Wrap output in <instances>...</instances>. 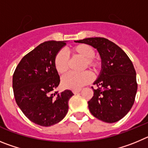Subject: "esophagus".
<instances>
[{
	"label": "esophagus",
	"mask_w": 148,
	"mask_h": 148,
	"mask_svg": "<svg viewBox=\"0 0 148 148\" xmlns=\"http://www.w3.org/2000/svg\"><path fill=\"white\" fill-rule=\"evenodd\" d=\"M81 90H81V89H78V90H73V92L75 95V94H78V92H80Z\"/></svg>",
	"instance_id": "1"
}]
</instances>
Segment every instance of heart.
<instances>
[{"label":"heart","instance_id":"obj_1","mask_svg":"<svg viewBox=\"0 0 148 148\" xmlns=\"http://www.w3.org/2000/svg\"><path fill=\"white\" fill-rule=\"evenodd\" d=\"M71 52L75 56L84 60V66L96 72L101 66L100 61L95 59V51L88 44H81L76 45L71 49ZM68 58L63 51H59L54 58V66L56 72L60 74H64L68 70ZM92 80V75L89 71L81 73H70L62 78L61 84L64 88L70 90H78L86 85Z\"/></svg>","mask_w":148,"mask_h":148}]
</instances>
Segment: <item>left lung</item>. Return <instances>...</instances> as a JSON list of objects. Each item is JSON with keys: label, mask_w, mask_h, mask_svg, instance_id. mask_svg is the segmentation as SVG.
I'll list each match as a JSON object with an SVG mask.
<instances>
[{"label": "left lung", "mask_w": 148, "mask_h": 148, "mask_svg": "<svg viewBox=\"0 0 148 148\" xmlns=\"http://www.w3.org/2000/svg\"><path fill=\"white\" fill-rule=\"evenodd\" d=\"M92 46L101 59V70L93 83V96L88 101L90 113L104 122L119 121L130 111L137 92L136 73L127 55L104 38H87L75 41Z\"/></svg>", "instance_id": "left-lung-1"}]
</instances>
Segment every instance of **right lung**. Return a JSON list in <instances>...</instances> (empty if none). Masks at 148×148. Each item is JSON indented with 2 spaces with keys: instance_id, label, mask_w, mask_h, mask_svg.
I'll return each instance as SVG.
<instances>
[{
  "instance_id": "right-lung-1",
  "label": "right lung",
  "mask_w": 148,
  "mask_h": 148,
  "mask_svg": "<svg viewBox=\"0 0 148 148\" xmlns=\"http://www.w3.org/2000/svg\"><path fill=\"white\" fill-rule=\"evenodd\" d=\"M66 41L49 40L39 44L19 62L13 74L15 101L31 121L43 127L54 125L64 118L71 90L55 91L60 77L54 58Z\"/></svg>"
}]
</instances>
